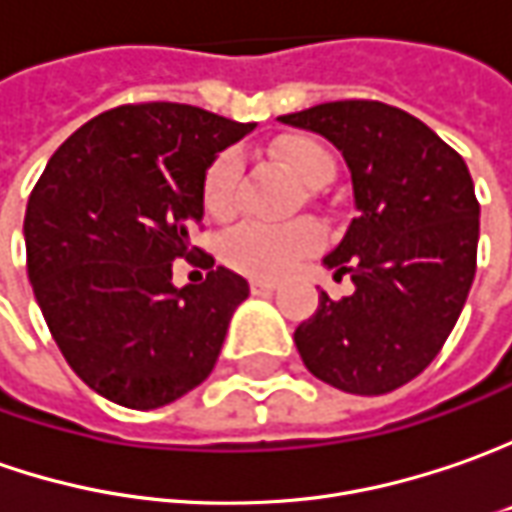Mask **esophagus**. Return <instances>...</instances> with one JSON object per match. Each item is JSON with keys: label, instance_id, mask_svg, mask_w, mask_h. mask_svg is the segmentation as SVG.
Listing matches in <instances>:
<instances>
[{"label": "esophagus", "instance_id": "34e87169", "mask_svg": "<svg viewBox=\"0 0 512 512\" xmlns=\"http://www.w3.org/2000/svg\"><path fill=\"white\" fill-rule=\"evenodd\" d=\"M249 286H252V294H272V291L277 289V283H272V280H260V277H255Z\"/></svg>", "mask_w": 512, "mask_h": 512}]
</instances>
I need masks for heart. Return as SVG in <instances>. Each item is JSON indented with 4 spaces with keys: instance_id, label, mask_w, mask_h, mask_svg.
<instances>
[{
    "instance_id": "obj_1",
    "label": "heart",
    "mask_w": 512,
    "mask_h": 512,
    "mask_svg": "<svg viewBox=\"0 0 512 512\" xmlns=\"http://www.w3.org/2000/svg\"><path fill=\"white\" fill-rule=\"evenodd\" d=\"M272 155L306 186H323L334 172V161L323 144L311 138H283L272 147ZM240 178V155L223 150L212 158L203 172L201 198L209 215L226 218L235 209ZM320 229L314 223H289V226H263L243 223L223 240V257L232 269L255 277H280L303 257L320 246Z\"/></svg>"
}]
</instances>
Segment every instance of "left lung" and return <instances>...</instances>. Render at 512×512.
I'll use <instances>...</instances> for the list:
<instances>
[{
	"label": "left lung",
	"instance_id": "1",
	"mask_svg": "<svg viewBox=\"0 0 512 512\" xmlns=\"http://www.w3.org/2000/svg\"><path fill=\"white\" fill-rule=\"evenodd\" d=\"M343 152L357 218L323 257L354 294L320 306L294 331L311 374L379 397L419 377L456 326L476 274L479 201L456 150L382 101H328L280 115Z\"/></svg>",
	"mask_w": 512,
	"mask_h": 512
}]
</instances>
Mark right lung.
Instances as JSON below:
<instances>
[{
	"label": "right lung",
	"instance_id": "1",
	"mask_svg": "<svg viewBox=\"0 0 512 512\" xmlns=\"http://www.w3.org/2000/svg\"><path fill=\"white\" fill-rule=\"evenodd\" d=\"M252 130L192 104H124L70 135L30 192L36 303L70 368L115 405H169L218 362L249 283L203 255L206 280L175 289L172 263L198 252L206 167Z\"/></svg>",
	"mask_w": 512,
	"mask_h": 512
}]
</instances>
